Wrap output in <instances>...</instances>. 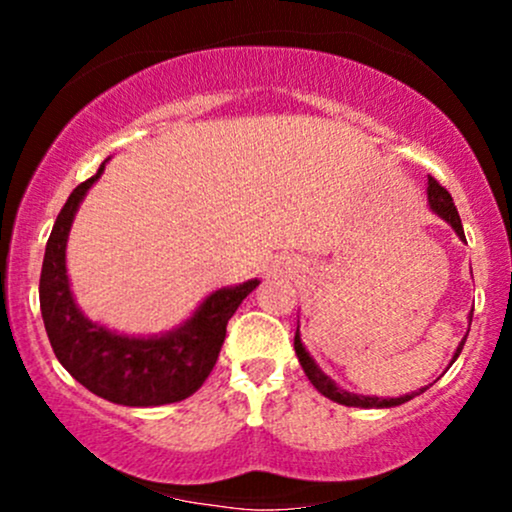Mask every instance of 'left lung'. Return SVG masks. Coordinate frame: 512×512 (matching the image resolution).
<instances>
[{
  "label": "left lung",
  "mask_w": 512,
  "mask_h": 512,
  "mask_svg": "<svg viewBox=\"0 0 512 512\" xmlns=\"http://www.w3.org/2000/svg\"><path fill=\"white\" fill-rule=\"evenodd\" d=\"M428 202H431V209L436 211L440 219H445L450 223L452 228H455V233L464 240V231H462V221H460V214H457L455 209V202H452L450 192L445 190L443 185L436 178H428ZM469 325H472V315H469ZM467 339V337H464ZM464 339L457 346L455 356H452V361H455L457 356H460L462 346H464ZM293 349H296V356L298 361H301V366L305 370V375H308L310 383L315 385L317 392H322L325 397H330L332 402L337 404H344V407H397V404H404L409 402V399H414L416 395H421V392H426V387H421L419 392H411V395H404V397H390V399H380V397H363V395H351V392L342 390V387H337L332 383L330 378H327L325 373H322L320 368L315 366V361L310 358L308 351H305V346L301 342V334L296 330V337H293Z\"/></svg>",
  "instance_id": "left-lung-1"
}]
</instances>
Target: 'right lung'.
<instances>
[{
	"label": "right lung",
	"mask_w": 512,
	"mask_h": 512,
	"mask_svg": "<svg viewBox=\"0 0 512 512\" xmlns=\"http://www.w3.org/2000/svg\"><path fill=\"white\" fill-rule=\"evenodd\" d=\"M103 168L105 163L93 178L76 185L52 226L40 272L45 332L57 361L93 395L125 407L180 402L209 378L226 339L228 320L260 281L252 279L233 289L214 291L185 325L163 337H122L88 320L69 291L64 250L76 209L88 187L101 178Z\"/></svg>",
	"instance_id": "right-lung-1"
}]
</instances>
